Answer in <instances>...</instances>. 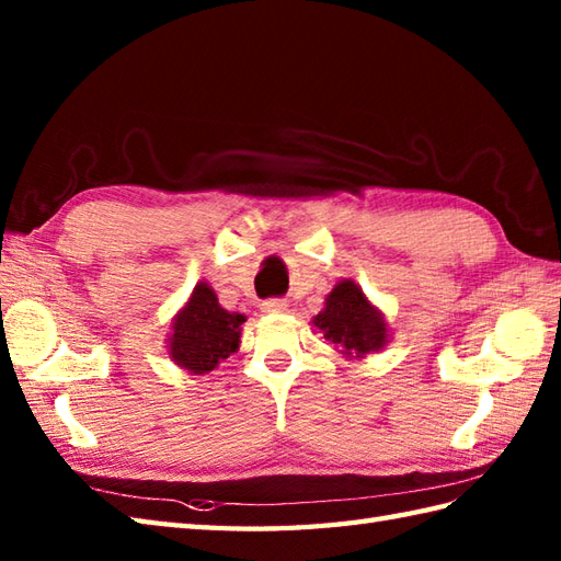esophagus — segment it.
<instances>
[{
  "label": "esophagus",
  "mask_w": 561,
  "mask_h": 561,
  "mask_svg": "<svg viewBox=\"0 0 561 561\" xmlns=\"http://www.w3.org/2000/svg\"><path fill=\"white\" fill-rule=\"evenodd\" d=\"M289 308V304L284 301V299H267V301H262V311L265 313H284Z\"/></svg>",
  "instance_id": "esophagus-1"
}]
</instances>
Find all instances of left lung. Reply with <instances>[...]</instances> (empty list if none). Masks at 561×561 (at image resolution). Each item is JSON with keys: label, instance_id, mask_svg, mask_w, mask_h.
Segmentation results:
<instances>
[{"label": "left lung", "instance_id": "obj_1", "mask_svg": "<svg viewBox=\"0 0 561 561\" xmlns=\"http://www.w3.org/2000/svg\"><path fill=\"white\" fill-rule=\"evenodd\" d=\"M313 325L323 332L342 354L364 359L366 354L378 352L388 342V325L383 313L366 299L359 284L352 279L337 282L328 294L325 308L313 318Z\"/></svg>", "mask_w": 561, "mask_h": 561}]
</instances>
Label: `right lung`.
<instances>
[{
	"instance_id": "add662e5",
	"label": "right lung",
	"mask_w": 561,
	"mask_h": 561,
	"mask_svg": "<svg viewBox=\"0 0 561 561\" xmlns=\"http://www.w3.org/2000/svg\"><path fill=\"white\" fill-rule=\"evenodd\" d=\"M243 323V313L226 311L209 284L197 282L193 296L171 323V359L195 376L209 374L238 350Z\"/></svg>"
}]
</instances>
